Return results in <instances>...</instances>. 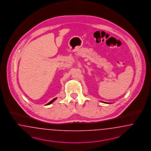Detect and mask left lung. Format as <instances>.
<instances>
[{
    "label": "left lung",
    "mask_w": 151,
    "mask_h": 151,
    "mask_svg": "<svg viewBox=\"0 0 151 151\" xmlns=\"http://www.w3.org/2000/svg\"><path fill=\"white\" fill-rule=\"evenodd\" d=\"M103 103H108H108H106V102H103V101H102Z\"/></svg>",
    "instance_id": "obj_1"
}]
</instances>
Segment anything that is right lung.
Segmentation results:
<instances>
[{
    "instance_id": "add662e5",
    "label": "right lung",
    "mask_w": 151,
    "mask_h": 151,
    "mask_svg": "<svg viewBox=\"0 0 151 151\" xmlns=\"http://www.w3.org/2000/svg\"><path fill=\"white\" fill-rule=\"evenodd\" d=\"M56 99H57V98H56L53 99V100H51V101H50V102H49V103H48V104H46V105H50V104H51V103H52L53 102V101H55V100H56Z\"/></svg>"
}]
</instances>
